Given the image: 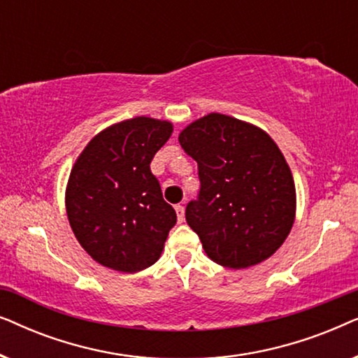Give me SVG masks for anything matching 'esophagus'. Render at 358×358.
Wrapping results in <instances>:
<instances>
[{
	"instance_id": "esophagus-1",
	"label": "esophagus",
	"mask_w": 358,
	"mask_h": 358,
	"mask_svg": "<svg viewBox=\"0 0 358 358\" xmlns=\"http://www.w3.org/2000/svg\"><path fill=\"white\" fill-rule=\"evenodd\" d=\"M176 213H178V222L182 223L184 222V207L182 205H176Z\"/></svg>"
}]
</instances>
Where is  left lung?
<instances>
[{
	"instance_id": "obj_1",
	"label": "left lung",
	"mask_w": 358,
	"mask_h": 358,
	"mask_svg": "<svg viewBox=\"0 0 358 358\" xmlns=\"http://www.w3.org/2000/svg\"><path fill=\"white\" fill-rule=\"evenodd\" d=\"M197 161L200 192L185 208L207 256L229 268L266 261L295 222L292 171L266 131L223 114H208L180 131Z\"/></svg>"
}]
</instances>
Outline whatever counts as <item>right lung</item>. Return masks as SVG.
Masks as SVG:
<instances>
[{"label":"right lung","instance_id":"right-lung-1","mask_svg":"<svg viewBox=\"0 0 358 358\" xmlns=\"http://www.w3.org/2000/svg\"><path fill=\"white\" fill-rule=\"evenodd\" d=\"M173 124L151 117L119 122L92 138L73 166L66 213L83 249L101 266L138 272L163 252L176 212L150 164Z\"/></svg>","mask_w":358,"mask_h":358}]
</instances>
